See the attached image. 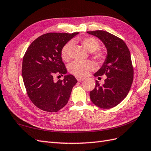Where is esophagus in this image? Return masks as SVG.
<instances>
[{
    "label": "esophagus",
    "instance_id": "1",
    "mask_svg": "<svg viewBox=\"0 0 151 151\" xmlns=\"http://www.w3.org/2000/svg\"><path fill=\"white\" fill-rule=\"evenodd\" d=\"M76 79L78 80V82H82L83 80H84V78H80V77H76Z\"/></svg>",
    "mask_w": 151,
    "mask_h": 151
}]
</instances>
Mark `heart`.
Here are the masks:
<instances>
[{
  "instance_id": "1",
  "label": "heart",
  "mask_w": 151,
  "mask_h": 151,
  "mask_svg": "<svg viewBox=\"0 0 151 151\" xmlns=\"http://www.w3.org/2000/svg\"><path fill=\"white\" fill-rule=\"evenodd\" d=\"M78 41L86 50L91 52V55L95 60L100 62H104L106 58V54L104 51L100 50V44L97 38L88 37L80 38ZM73 47L71 42H68L61 50V57L63 60L68 62L71 58V51ZM95 68V64L90 60L84 62H73L69 64L68 69L71 74L77 77H83L88 75L89 71Z\"/></svg>"
}]
</instances>
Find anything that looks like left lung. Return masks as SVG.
Instances as JSON below:
<instances>
[{
  "label": "left lung",
  "instance_id": "8db88e82",
  "mask_svg": "<svg viewBox=\"0 0 151 151\" xmlns=\"http://www.w3.org/2000/svg\"><path fill=\"white\" fill-rule=\"evenodd\" d=\"M99 38L107 49L106 61L94 76L106 75L105 83L100 86L96 81L90 99L96 106L110 109L116 106L127 96L134 77L130 51L125 42L116 36L102 30L87 31Z\"/></svg>",
  "mask_w": 151,
  "mask_h": 151
}]
</instances>
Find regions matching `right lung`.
I'll return each mask as SVG.
<instances>
[{
	"instance_id": "obj_1",
	"label": "right lung",
	"mask_w": 151,
	"mask_h": 151,
	"mask_svg": "<svg viewBox=\"0 0 151 151\" xmlns=\"http://www.w3.org/2000/svg\"><path fill=\"white\" fill-rule=\"evenodd\" d=\"M78 33H48L35 40L23 57L22 75L30 100L40 109L56 113L68 102L73 86L77 82L72 75L64 80L67 69L61 57L62 47Z\"/></svg>"
}]
</instances>
